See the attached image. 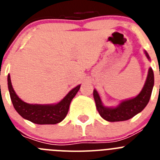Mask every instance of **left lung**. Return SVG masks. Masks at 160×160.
Here are the masks:
<instances>
[{
  "instance_id": "1",
  "label": "left lung",
  "mask_w": 160,
  "mask_h": 160,
  "mask_svg": "<svg viewBox=\"0 0 160 160\" xmlns=\"http://www.w3.org/2000/svg\"><path fill=\"white\" fill-rule=\"evenodd\" d=\"M145 54L147 58L150 59L149 55L146 51ZM153 87L154 73L152 68H149L147 80L141 92L136 97L122 101L116 107H104L98 93L97 90H94L93 95L96 103V108L102 118L109 122H119L128 120L141 112L146 107L152 95Z\"/></svg>"
}]
</instances>
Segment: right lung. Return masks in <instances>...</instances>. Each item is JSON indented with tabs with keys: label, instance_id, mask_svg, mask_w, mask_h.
Returning <instances> with one entry per match:
<instances>
[{
	"label": "right lung",
	"instance_id": "right-lung-1",
	"mask_svg": "<svg viewBox=\"0 0 160 160\" xmlns=\"http://www.w3.org/2000/svg\"><path fill=\"white\" fill-rule=\"evenodd\" d=\"M81 85L72 89L66 97L56 104H29L22 101L14 91L10 75H8V87L11 101L17 112L25 119L36 124H56L62 122L67 114L70 104L80 89Z\"/></svg>",
	"mask_w": 160,
	"mask_h": 160
}]
</instances>
